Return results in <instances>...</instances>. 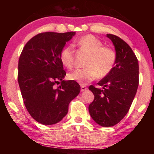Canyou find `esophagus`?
<instances>
[{
	"mask_svg": "<svg viewBox=\"0 0 154 154\" xmlns=\"http://www.w3.org/2000/svg\"><path fill=\"white\" fill-rule=\"evenodd\" d=\"M88 88L86 87L85 85H81V92H84L85 91H87Z\"/></svg>",
	"mask_w": 154,
	"mask_h": 154,
	"instance_id": "obj_1",
	"label": "esophagus"
}]
</instances>
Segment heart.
I'll return each instance as SVG.
<instances>
[{
  "label": "heart",
  "mask_w": 154,
  "mask_h": 154,
  "mask_svg": "<svg viewBox=\"0 0 154 154\" xmlns=\"http://www.w3.org/2000/svg\"><path fill=\"white\" fill-rule=\"evenodd\" d=\"M74 45L79 50L88 53L84 69H77L68 75V79L80 85H86L97 77L103 78L110 74L116 61L115 50L103 45L98 38L88 34L76 39ZM60 60L67 69H72L75 63V49L72 45L63 47L60 52Z\"/></svg>",
  "instance_id": "heart-1"
}]
</instances>
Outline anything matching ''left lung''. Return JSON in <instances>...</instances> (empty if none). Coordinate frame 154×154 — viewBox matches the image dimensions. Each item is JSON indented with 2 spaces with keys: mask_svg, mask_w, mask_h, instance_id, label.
Listing matches in <instances>:
<instances>
[{
  "mask_svg": "<svg viewBox=\"0 0 154 154\" xmlns=\"http://www.w3.org/2000/svg\"><path fill=\"white\" fill-rule=\"evenodd\" d=\"M115 47L116 61L109 75L89 90L95 98L89 105L90 114L100 126L112 127L128 114L139 85V64L130 45L116 35L107 34Z\"/></svg>",
  "mask_w": 154,
  "mask_h": 154,
  "instance_id": "8db88e82",
  "label": "left lung"
}]
</instances>
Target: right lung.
<instances>
[{
  "mask_svg": "<svg viewBox=\"0 0 154 154\" xmlns=\"http://www.w3.org/2000/svg\"><path fill=\"white\" fill-rule=\"evenodd\" d=\"M75 34L39 33L26 43L19 56L18 82L23 101L32 117L42 125L59 122L80 92L76 81L63 79L66 72L60 60V52Z\"/></svg>",
  "mask_w": 154,
  "mask_h": 154,
  "instance_id": "1",
  "label": "right lung"
}]
</instances>
